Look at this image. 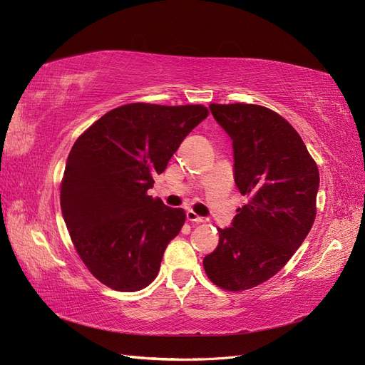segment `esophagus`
Here are the masks:
<instances>
[{
  "mask_svg": "<svg viewBox=\"0 0 365 365\" xmlns=\"http://www.w3.org/2000/svg\"><path fill=\"white\" fill-rule=\"evenodd\" d=\"M185 216H187V220H190V222H195V224H202V222H205V217H202V216H197L193 210H189V212L185 213Z\"/></svg>",
  "mask_w": 365,
  "mask_h": 365,
  "instance_id": "obj_1",
  "label": "esophagus"
}]
</instances>
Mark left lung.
Returning a JSON list of instances; mask_svg holds the SVG:
<instances>
[{"label": "left lung", "instance_id": "1", "mask_svg": "<svg viewBox=\"0 0 365 365\" xmlns=\"http://www.w3.org/2000/svg\"><path fill=\"white\" fill-rule=\"evenodd\" d=\"M233 140L235 182L248 202L204 257L207 277L227 291L251 289L277 274L311 231L318 168L298 132L260 105H210Z\"/></svg>", "mask_w": 365, "mask_h": 365}]
</instances>
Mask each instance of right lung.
Returning a JSON list of instances; mask_svg holds the SVG:
<instances>
[{"label":"right lung","mask_w":365,"mask_h":365,"mask_svg":"<svg viewBox=\"0 0 365 365\" xmlns=\"http://www.w3.org/2000/svg\"><path fill=\"white\" fill-rule=\"evenodd\" d=\"M207 115L202 105L128 103L76 140L61 182L62 216L85 267L108 288L135 292L155 280L185 212L148 190Z\"/></svg>","instance_id":"add662e5"}]
</instances>
